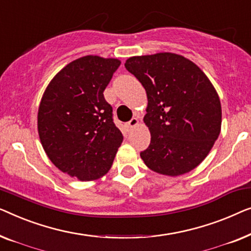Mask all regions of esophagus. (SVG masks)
Listing matches in <instances>:
<instances>
[{
    "instance_id": "34e87169",
    "label": "esophagus",
    "mask_w": 251,
    "mask_h": 251,
    "mask_svg": "<svg viewBox=\"0 0 251 251\" xmlns=\"http://www.w3.org/2000/svg\"><path fill=\"white\" fill-rule=\"evenodd\" d=\"M127 125H128V127H130V128H133V127H135V126L139 125V119L134 117V118L130 119L128 123H127Z\"/></svg>"
}]
</instances>
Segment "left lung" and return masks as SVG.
Returning a JSON list of instances; mask_svg holds the SVG:
<instances>
[{
	"label": "left lung",
	"instance_id": "1",
	"mask_svg": "<svg viewBox=\"0 0 251 251\" xmlns=\"http://www.w3.org/2000/svg\"><path fill=\"white\" fill-rule=\"evenodd\" d=\"M125 68L147 92L143 121L151 142L140 153L144 164L167 176L191 172L221 133L222 107L214 85L195 62L171 52L130 56Z\"/></svg>",
	"mask_w": 251,
	"mask_h": 251
}]
</instances>
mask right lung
<instances>
[{
  "label": "right lung",
  "instance_id": "right-lung-1",
  "mask_svg": "<svg viewBox=\"0 0 251 251\" xmlns=\"http://www.w3.org/2000/svg\"><path fill=\"white\" fill-rule=\"evenodd\" d=\"M119 65L118 59L82 56L63 67L42 97L37 114L42 147L56 168L79 181L107 174L123 142L103 97Z\"/></svg>",
  "mask_w": 251,
  "mask_h": 251
}]
</instances>
